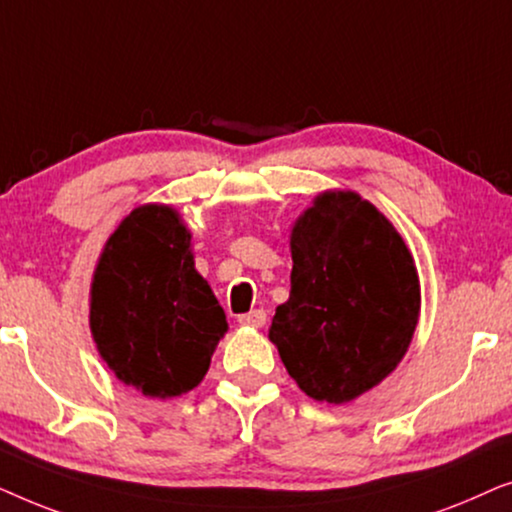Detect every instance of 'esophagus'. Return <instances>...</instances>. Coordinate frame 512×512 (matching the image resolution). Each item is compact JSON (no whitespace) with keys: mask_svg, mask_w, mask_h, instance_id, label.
<instances>
[{"mask_svg":"<svg viewBox=\"0 0 512 512\" xmlns=\"http://www.w3.org/2000/svg\"><path fill=\"white\" fill-rule=\"evenodd\" d=\"M237 321H240L242 326L261 328V326H265V312L263 310H251L247 314H240V317H237Z\"/></svg>","mask_w":512,"mask_h":512,"instance_id":"obj_1","label":"esophagus"}]
</instances>
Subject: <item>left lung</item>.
Instances as JSON below:
<instances>
[{"label":"left lung","instance_id":"8db88e82","mask_svg":"<svg viewBox=\"0 0 512 512\" xmlns=\"http://www.w3.org/2000/svg\"><path fill=\"white\" fill-rule=\"evenodd\" d=\"M291 293L268 338L314 401L349 403L408 352L419 277L391 221L354 191L314 198L291 230Z\"/></svg>","mask_w":512,"mask_h":512}]
</instances>
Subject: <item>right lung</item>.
Returning a JSON list of instances; mask_svg holds the SVG:
<instances>
[{
    "instance_id": "right-lung-1",
    "label": "right lung",
    "mask_w": 512,
    "mask_h": 512,
    "mask_svg": "<svg viewBox=\"0 0 512 512\" xmlns=\"http://www.w3.org/2000/svg\"><path fill=\"white\" fill-rule=\"evenodd\" d=\"M90 331L118 380L144 396L174 398L202 382L228 321L195 270L177 209H132L104 244L90 286Z\"/></svg>"
}]
</instances>
